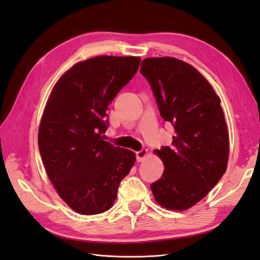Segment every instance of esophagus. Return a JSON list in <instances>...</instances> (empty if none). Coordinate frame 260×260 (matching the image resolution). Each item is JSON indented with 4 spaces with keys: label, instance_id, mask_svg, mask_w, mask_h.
Wrapping results in <instances>:
<instances>
[{
    "label": "esophagus",
    "instance_id": "obj_1",
    "mask_svg": "<svg viewBox=\"0 0 260 260\" xmlns=\"http://www.w3.org/2000/svg\"><path fill=\"white\" fill-rule=\"evenodd\" d=\"M147 153H148V152H147L146 148H143V149H141V151L137 152V153H136V155H137V160H138V161L144 160L145 157L147 156Z\"/></svg>",
    "mask_w": 260,
    "mask_h": 260
}]
</instances>
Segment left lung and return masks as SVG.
Returning a JSON list of instances; mask_svg holds the SVG:
<instances>
[{
  "label": "left lung",
  "mask_w": 260,
  "mask_h": 260,
  "mask_svg": "<svg viewBox=\"0 0 260 260\" xmlns=\"http://www.w3.org/2000/svg\"><path fill=\"white\" fill-rule=\"evenodd\" d=\"M140 72L152 86L160 116L175 129L172 144L154 151L165 170L151 190L161 207L188 209L226 170L229 131L221 101L198 69L178 58H145Z\"/></svg>",
  "instance_id": "8db88e82"
}]
</instances>
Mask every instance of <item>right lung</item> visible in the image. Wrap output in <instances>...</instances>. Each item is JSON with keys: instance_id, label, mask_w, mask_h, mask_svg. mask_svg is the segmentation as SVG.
<instances>
[{"instance_id": "add662e5", "label": "right lung", "mask_w": 260, "mask_h": 260, "mask_svg": "<svg viewBox=\"0 0 260 260\" xmlns=\"http://www.w3.org/2000/svg\"><path fill=\"white\" fill-rule=\"evenodd\" d=\"M137 56H95L75 64L53 86L38 143L59 198L80 215L108 210L136 153L102 136L108 105L138 72Z\"/></svg>"}]
</instances>
